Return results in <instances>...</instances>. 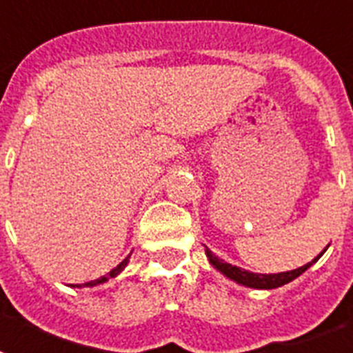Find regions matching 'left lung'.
Masks as SVG:
<instances>
[{"mask_svg":"<svg viewBox=\"0 0 353 353\" xmlns=\"http://www.w3.org/2000/svg\"><path fill=\"white\" fill-rule=\"evenodd\" d=\"M328 246H326V248H328ZM326 248L321 252L319 256L314 257L310 263H306V265L299 266V268H296V270L279 272V274H256V272H248V270H245V268H239V266H236V265L225 263L223 259H219L217 256H214L210 248H206V246H205V254H206V257H208V261H210V265L214 266L217 272H221L223 276L228 277V279L236 281L237 285L248 286V288H257V290H272V288H279V286L286 285V283H290V281H294L296 277H299L303 272L308 270V268H310L314 263H317V259H319V257L325 254Z\"/></svg>","mask_w":353,"mask_h":353,"instance_id":"1","label":"left lung"}]
</instances>
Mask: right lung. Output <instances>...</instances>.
I'll return each instance as SVG.
<instances>
[{"instance_id": "obj_1", "label": "right lung", "mask_w": 353, "mask_h": 353, "mask_svg": "<svg viewBox=\"0 0 353 353\" xmlns=\"http://www.w3.org/2000/svg\"><path fill=\"white\" fill-rule=\"evenodd\" d=\"M128 261H130V256H127L125 257V259L121 261V263H119V265L116 266V268H112L110 272H108L107 276H101L99 277V279H96V281H88V283H83V285H70V286H74V288H87V286H90V288H92V286H97V285H103V283H107L108 279H112V277H117L119 276V274H121L123 270H125V266L128 265Z\"/></svg>"}]
</instances>
